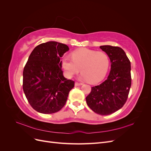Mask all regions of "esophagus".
Listing matches in <instances>:
<instances>
[{"label": "esophagus", "instance_id": "esophagus-1", "mask_svg": "<svg viewBox=\"0 0 151 151\" xmlns=\"http://www.w3.org/2000/svg\"><path fill=\"white\" fill-rule=\"evenodd\" d=\"M83 85V83H78V82H76L75 83V86H81Z\"/></svg>", "mask_w": 151, "mask_h": 151}]
</instances>
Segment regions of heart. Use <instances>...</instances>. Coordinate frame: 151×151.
Masks as SVG:
<instances>
[{
	"label": "heart",
	"instance_id": "b5f03b06",
	"mask_svg": "<svg viewBox=\"0 0 151 151\" xmlns=\"http://www.w3.org/2000/svg\"><path fill=\"white\" fill-rule=\"evenodd\" d=\"M109 64V57L106 53L88 48L76 50L72 53V58L64 57L62 60V67L68 78H71L81 70V78L92 84L104 78Z\"/></svg>",
	"mask_w": 151,
	"mask_h": 151
}]
</instances>
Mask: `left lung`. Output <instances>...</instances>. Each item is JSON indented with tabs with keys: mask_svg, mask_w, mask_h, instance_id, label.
Returning <instances> with one entry per match:
<instances>
[{
	"mask_svg": "<svg viewBox=\"0 0 151 151\" xmlns=\"http://www.w3.org/2000/svg\"><path fill=\"white\" fill-rule=\"evenodd\" d=\"M111 62V70L106 81L91 88L86 97L88 106L96 113L108 115L118 111L126 103L131 87V65L122 48L110 45L100 47Z\"/></svg>",
	"mask_w": 151,
	"mask_h": 151,
	"instance_id": "obj_1",
	"label": "left lung"
}]
</instances>
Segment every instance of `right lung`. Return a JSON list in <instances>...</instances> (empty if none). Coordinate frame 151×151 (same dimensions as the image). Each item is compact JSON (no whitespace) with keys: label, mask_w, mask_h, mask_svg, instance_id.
I'll return each instance as SVG.
<instances>
[{"label":"right lung","mask_w":151,"mask_h":151,"mask_svg":"<svg viewBox=\"0 0 151 151\" xmlns=\"http://www.w3.org/2000/svg\"><path fill=\"white\" fill-rule=\"evenodd\" d=\"M69 50L67 45L48 42L36 47L23 70L22 89L36 111L56 113L64 106L74 81L63 76L61 58Z\"/></svg>","instance_id":"right-lung-1"}]
</instances>
